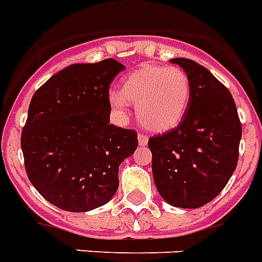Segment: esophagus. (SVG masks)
<instances>
[{
    "label": "esophagus",
    "mask_w": 262,
    "mask_h": 262,
    "mask_svg": "<svg viewBox=\"0 0 262 262\" xmlns=\"http://www.w3.org/2000/svg\"><path fill=\"white\" fill-rule=\"evenodd\" d=\"M148 140L149 138L146 137L145 135H142V133H140V135H138V144L141 145V146H145V145L148 144Z\"/></svg>",
    "instance_id": "34e87169"
}]
</instances>
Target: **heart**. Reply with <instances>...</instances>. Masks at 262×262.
Returning <instances> with one entry per match:
<instances>
[{"label": "heart", "instance_id": "1", "mask_svg": "<svg viewBox=\"0 0 262 262\" xmlns=\"http://www.w3.org/2000/svg\"><path fill=\"white\" fill-rule=\"evenodd\" d=\"M190 80L177 67H142L127 74L120 92L107 100L114 113L126 116V101L136 104L138 121L155 132L173 129L181 122L190 104Z\"/></svg>", "mask_w": 262, "mask_h": 262}]
</instances>
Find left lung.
Listing matches in <instances>:
<instances>
[{"instance_id":"8db88e82","label":"left lung","mask_w":262,"mask_h":262,"mask_svg":"<svg viewBox=\"0 0 262 262\" xmlns=\"http://www.w3.org/2000/svg\"><path fill=\"white\" fill-rule=\"evenodd\" d=\"M190 80V104L174 129L149 138L156 188L172 206L195 209L225 188L238 161L243 129L232 94L193 60L173 58Z\"/></svg>"}]
</instances>
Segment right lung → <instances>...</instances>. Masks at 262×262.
<instances>
[{
	"mask_svg": "<svg viewBox=\"0 0 262 262\" xmlns=\"http://www.w3.org/2000/svg\"><path fill=\"white\" fill-rule=\"evenodd\" d=\"M122 63H74L30 101L21 148L30 182L67 212L105 205L118 189V168L138 146L137 133L109 124V86Z\"/></svg>",
	"mask_w": 262,
	"mask_h": 262,
	"instance_id": "add662e5",
	"label": "right lung"
}]
</instances>
